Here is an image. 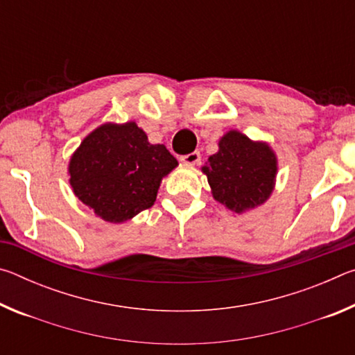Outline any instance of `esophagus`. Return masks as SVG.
Listing matches in <instances>:
<instances>
[{
    "label": "esophagus",
    "instance_id": "esophagus-1",
    "mask_svg": "<svg viewBox=\"0 0 355 355\" xmlns=\"http://www.w3.org/2000/svg\"><path fill=\"white\" fill-rule=\"evenodd\" d=\"M180 161L184 164H197L200 161V153L199 152H192L188 155L180 156Z\"/></svg>",
    "mask_w": 355,
    "mask_h": 355
}]
</instances>
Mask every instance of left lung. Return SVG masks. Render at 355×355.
Wrapping results in <instances>:
<instances>
[{
  "label": "left lung",
  "instance_id": "left-lung-1",
  "mask_svg": "<svg viewBox=\"0 0 355 355\" xmlns=\"http://www.w3.org/2000/svg\"><path fill=\"white\" fill-rule=\"evenodd\" d=\"M203 166L213 197L233 211L255 208L272 192L277 159L266 144L252 142L239 131H228L219 141V152Z\"/></svg>",
  "mask_w": 355,
  "mask_h": 355
}]
</instances>
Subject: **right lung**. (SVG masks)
I'll use <instances>...</instances> for the list:
<instances>
[{
  "label": "right lung",
  "instance_id": "add662e5",
  "mask_svg": "<svg viewBox=\"0 0 355 355\" xmlns=\"http://www.w3.org/2000/svg\"><path fill=\"white\" fill-rule=\"evenodd\" d=\"M177 164L169 150L152 146L135 122L105 123L71 156L70 184L100 218L125 222L153 205L161 178Z\"/></svg>",
  "mask_w": 355,
  "mask_h": 355
}]
</instances>
